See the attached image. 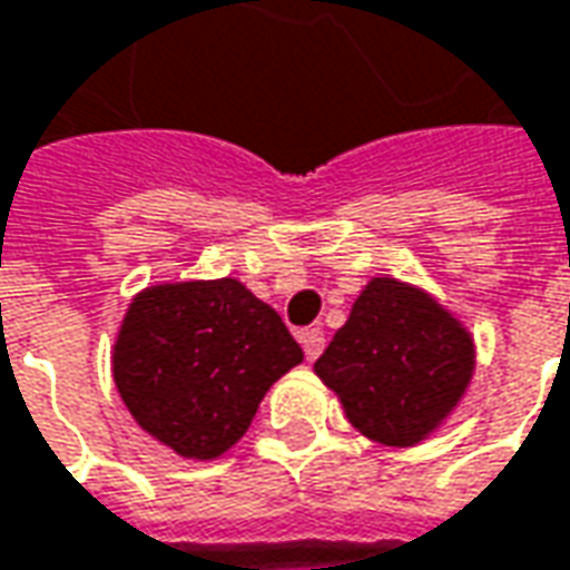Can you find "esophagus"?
<instances>
[{"mask_svg": "<svg viewBox=\"0 0 570 570\" xmlns=\"http://www.w3.org/2000/svg\"><path fill=\"white\" fill-rule=\"evenodd\" d=\"M299 343H302V350H305V358H308V362H315L317 355L324 352V331H321V327L302 331Z\"/></svg>", "mask_w": 570, "mask_h": 570, "instance_id": "34e87169", "label": "esophagus"}]
</instances>
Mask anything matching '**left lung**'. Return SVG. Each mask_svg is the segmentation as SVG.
<instances>
[{"label":"left lung","mask_w":570,"mask_h":570,"mask_svg":"<svg viewBox=\"0 0 570 570\" xmlns=\"http://www.w3.org/2000/svg\"><path fill=\"white\" fill-rule=\"evenodd\" d=\"M474 343L443 305L415 286L374 277L362 289L315 374L352 428L383 446H415L459 405Z\"/></svg>","instance_id":"1"}]
</instances>
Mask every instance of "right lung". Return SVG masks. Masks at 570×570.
<instances>
[{"instance_id":"1","label":"right lung","mask_w":570,"mask_h":570,"mask_svg":"<svg viewBox=\"0 0 570 570\" xmlns=\"http://www.w3.org/2000/svg\"><path fill=\"white\" fill-rule=\"evenodd\" d=\"M299 362L281 315L234 277L142 289L111 355L130 415L184 459L234 446L271 383Z\"/></svg>"}]
</instances>
